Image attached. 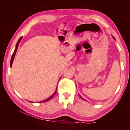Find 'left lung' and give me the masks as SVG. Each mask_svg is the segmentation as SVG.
I'll return each instance as SVG.
<instances>
[{
    "instance_id": "1",
    "label": "left lung",
    "mask_w": 130,
    "mask_h": 130,
    "mask_svg": "<svg viewBox=\"0 0 130 130\" xmlns=\"http://www.w3.org/2000/svg\"><path fill=\"white\" fill-rule=\"evenodd\" d=\"M113 37V38H114V39L115 40H116V39H115V38H114V37ZM79 95V96H80V98H81L82 100H85L84 99V98H82V96H80V95ZM85 101H86V100H85Z\"/></svg>"
}]
</instances>
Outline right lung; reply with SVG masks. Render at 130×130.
<instances>
[{
	"mask_svg": "<svg viewBox=\"0 0 130 130\" xmlns=\"http://www.w3.org/2000/svg\"><path fill=\"white\" fill-rule=\"evenodd\" d=\"M22 37H21L20 38H19V39L18 40V41L17 43H16V47H15V50H14V53H13V55H12V57H11V61H10V67H11V66H12V63H13V60H14V56H15V55H16V51H17V50H18V47L19 44V43H20L21 40H22ZM57 87L56 88V91H55V92H54V94H53V95H52L51 96H50V97H49L48 98H47V99L44 100H43V101H40V103L46 102V101H50V100H51L52 98H53L54 97V95H55V94H56V92H57ZM29 102H30V103H32V101H29Z\"/></svg>",
	"mask_w": 130,
	"mask_h": 130,
	"instance_id": "right-lung-1",
	"label": "right lung"
}]
</instances>
